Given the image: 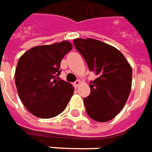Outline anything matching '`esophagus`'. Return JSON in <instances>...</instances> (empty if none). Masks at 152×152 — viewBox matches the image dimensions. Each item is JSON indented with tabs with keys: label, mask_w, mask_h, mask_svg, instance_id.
<instances>
[{
	"label": "esophagus",
	"mask_w": 152,
	"mask_h": 152,
	"mask_svg": "<svg viewBox=\"0 0 152 152\" xmlns=\"http://www.w3.org/2000/svg\"><path fill=\"white\" fill-rule=\"evenodd\" d=\"M80 83H81V81L80 80H77V81H75L74 83V85L75 88H78V86L80 85Z\"/></svg>",
	"instance_id": "obj_1"
}]
</instances>
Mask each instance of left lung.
Here are the masks:
<instances>
[{
	"label": "left lung",
	"instance_id": "left-lung-1",
	"mask_svg": "<svg viewBox=\"0 0 152 152\" xmlns=\"http://www.w3.org/2000/svg\"><path fill=\"white\" fill-rule=\"evenodd\" d=\"M75 48L96 78L91 93L83 99L86 111L97 122L114 119L124 108L132 88V68L118 49L92 38L74 39Z\"/></svg>",
	"mask_w": 152,
	"mask_h": 152
}]
</instances>
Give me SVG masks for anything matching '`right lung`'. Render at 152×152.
I'll return each mask as SVG.
<instances>
[{"label":"right lung","instance_id":"add662e5","mask_svg":"<svg viewBox=\"0 0 152 152\" xmlns=\"http://www.w3.org/2000/svg\"><path fill=\"white\" fill-rule=\"evenodd\" d=\"M73 45L62 41L37 46L19 58L15 74L18 94L25 108L41 119H50L66 108L74 88L64 80H58L63 57Z\"/></svg>","mask_w":152,"mask_h":152}]
</instances>
